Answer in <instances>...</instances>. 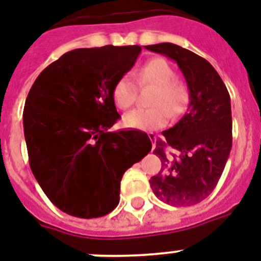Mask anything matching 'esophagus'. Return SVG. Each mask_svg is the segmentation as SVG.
I'll list each match as a JSON object with an SVG mask.
<instances>
[{
    "label": "esophagus",
    "mask_w": 261,
    "mask_h": 261,
    "mask_svg": "<svg viewBox=\"0 0 261 261\" xmlns=\"http://www.w3.org/2000/svg\"><path fill=\"white\" fill-rule=\"evenodd\" d=\"M148 136H149V139H151V141H152V151H153V149H155V147H156V144H155L156 136L153 135V133H149Z\"/></svg>",
    "instance_id": "esophagus-1"
}]
</instances>
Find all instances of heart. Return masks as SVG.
Wrapping results in <instances>:
<instances>
[{
    "label": "heart",
    "instance_id": "heart-1",
    "mask_svg": "<svg viewBox=\"0 0 261 261\" xmlns=\"http://www.w3.org/2000/svg\"><path fill=\"white\" fill-rule=\"evenodd\" d=\"M174 70L164 59H152L137 71L139 86H153L148 105L149 109H133L124 114L122 124L126 128L153 130L167 124L168 116L176 117L187 103L186 85L174 78ZM113 101L120 109H128L136 99V87L129 76L118 79L113 87Z\"/></svg>",
    "mask_w": 261,
    "mask_h": 261
}]
</instances>
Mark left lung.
Segmentation results:
<instances>
[{
    "label": "left lung",
    "mask_w": 261,
    "mask_h": 261,
    "mask_svg": "<svg viewBox=\"0 0 261 261\" xmlns=\"http://www.w3.org/2000/svg\"><path fill=\"white\" fill-rule=\"evenodd\" d=\"M145 48L178 64L190 99L186 114L164 130L166 140L156 143L153 153L162 160V168L149 185L168 205H195L217 186L232 149L230 97L213 66L197 54L172 43Z\"/></svg>",
    "instance_id": "left-lung-1"
}]
</instances>
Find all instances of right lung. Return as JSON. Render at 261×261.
Masks as SVG:
<instances>
[{
	"label": "right lung",
	"mask_w": 261,
	"mask_h": 261,
	"mask_svg": "<svg viewBox=\"0 0 261 261\" xmlns=\"http://www.w3.org/2000/svg\"><path fill=\"white\" fill-rule=\"evenodd\" d=\"M141 47L78 48L37 76L22 122L29 166L48 199L79 218L106 216L120 202V183L152 144L139 130L109 132L120 118L113 87Z\"/></svg>",
	"instance_id": "obj_1"
}]
</instances>
